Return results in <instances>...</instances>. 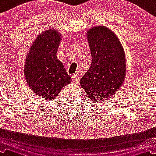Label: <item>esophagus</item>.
<instances>
[{
	"mask_svg": "<svg viewBox=\"0 0 156 156\" xmlns=\"http://www.w3.org/2000/svg\"><path fill=\"white\" fill-rule=\"evenodd\" d=\"M72 78H73V80L74 81V82H78L79 75L77 73L73 74V76H72Z\"/></svg>",
	"mask_w": 156,
	"mask_h": 156,
	"instance_id": "1",
	"label": "esophagus"
}]
</instances>
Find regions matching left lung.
<instances>
[{"mask_svg": "<svg viewBox=\"0 0 156 156\" xmlns=\"http://www.w3.org/2000/svg\"><path fill=\"white\" fill-rule=\"evenodd\" d=\"M87 38L92 64L81 78L80 84L93 102L111 98L124 83L126 60L118 36L104 26L91 27Z\"/></svg>", "mask_w": 156, "mask_h": 156, "instance_id": "8db88e82", "label": "left lung"}]
</instances>
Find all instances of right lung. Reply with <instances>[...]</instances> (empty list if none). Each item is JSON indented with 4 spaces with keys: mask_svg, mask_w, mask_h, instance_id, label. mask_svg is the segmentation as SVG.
<instances>
[{
    "mask_svg": "<svg viewBox=\"0 0 156 156\" xmlns=\"http://www.w3.org/2000/svg\"><path fill=\"white\" fill-rule=\"evenodd\" d=\"M62 35L50 29L39 35L29 49L24 64V76L30 89L43 99L57 97L71 82L64 64L57 57Z\"/></svg>",
    "mask_w": 156,
    "mask_h": 156,
    "instance_id": "add662e5",
    "label": "right lung"
}]
</instances>
